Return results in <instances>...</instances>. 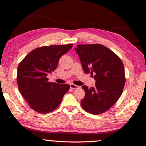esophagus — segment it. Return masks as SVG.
<instances>
[{
  "label": "esophagus",
  "instance_id": "obj_1",
  "mask_svg": "<svg viewBox=\"0 0 146 146\" xmlns=\"http://www.w3.org/2000/svg\"><path fill=\"white\" fill-rule=\"evenodd\" d=\"M70 88L71 89H73V90H76V89H78L79 88V86H76L75 84H70Z\"/></svg>",
  "mask_w": 146,
  "mask_h": 146
}]
</instances>
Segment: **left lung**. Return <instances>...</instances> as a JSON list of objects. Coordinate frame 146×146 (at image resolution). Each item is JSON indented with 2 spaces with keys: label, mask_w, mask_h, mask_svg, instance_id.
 Returning a JSON list of instances; mask_svg holds the SVG:
<instances>
[{
  "label": "left lung",
  "mask_w": 146,
  "mask_h": 146,
  "mask_svg": "<svg viewBox=\"0 0 146 146\" xmlns=\"http://www.w3.org/2000/svg\"><path fill=\"white\" fill-rule=\"evenodd\" d=\"M85 73H95V87L83 86L85 97L81 106L86 111L99 115L117 102L124 88V66L121 59L99 44H80L75 48Z\"/></svg>",
  "instance_id": "obj_1"
}]
</instances>
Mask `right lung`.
Here are the masks:
<instances>
[{
	"label": "right lung",
	"mask_w": 146,
	"mask_h": 146,
	"mask_svg": "<svg viewBox=\"0 0 146 146\" xmlns=\"http://www.w3.org/2000/svg\"><path fill=\"white\" fill-rule=\"evenodd\" d=\"M72 44L51 45L33 49L21 62L17 81L19 91L30 108L46 114L57 108L70 86L49 82L47 75L55 70L59 59L71 49Z\"/></svg>",
	"instance_id": "right-lung-1"
}]
</instances>
